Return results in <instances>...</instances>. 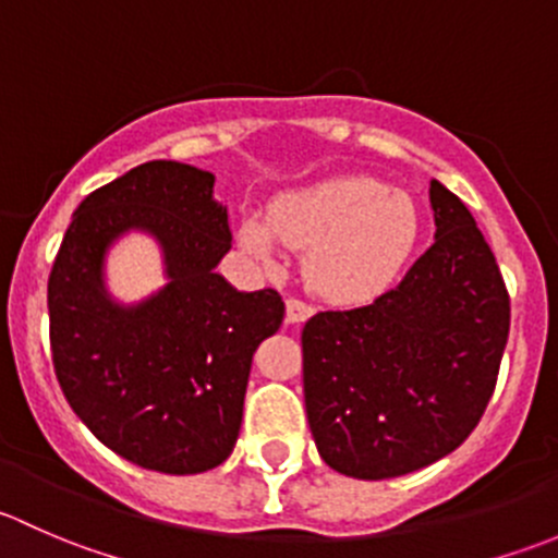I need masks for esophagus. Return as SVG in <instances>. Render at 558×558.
<instances>
[{"label": "esophagus", "mask_w": 558, "mask_h": 558, "mask_svg": "<svg viewBox=\"0 0 558 558\" xmlns=\"http://www.w3.org/2000/svg\"><path fill=\"white\" fill-rule=\"evenodd\" d=\"M311 315L313 307L307 305V302L296 300V296H289V300H286V320H289V324H300V320L311 318Z\"/></svg>", "instance_id": "34e87169"}]
</instances>
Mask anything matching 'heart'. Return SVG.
<instances>
[{
    "label": "heart",
    "instance_id": "obj_1",
    "mask_svg": "<svg viewBox=\"0 0 558 558\" xmlns=\"http://www.w3.org/2000/svg\"><path fill=\"white\" fill-rule=\"evenodd\" d=\"M421 234L418 205L367 174H340L272 202L267 223L245 218L240 243L272 262L278 243L305 253L311 289L335 305L380 296L413 256Z\"/></svg>",
    "mask_w": 558,
    "mask_h": 558
}]
</instances>
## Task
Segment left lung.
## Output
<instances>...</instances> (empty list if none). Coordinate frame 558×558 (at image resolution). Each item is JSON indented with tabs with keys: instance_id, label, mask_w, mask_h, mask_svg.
Wrapping results in <instances>:
<instances>
[{
	"instance_id": "8db88e82",
	"label": "left lung",
	"mask_w": 558,
	"mask_h": 558,
	"mask_svg": "<svg viewBox=\"0 0 558 558\" xmlns=\"http://www.w3.org/2000/svg\"><path fill=\"white\" fill-rule=\"evenodd\" d=\"M435 245L399 286L302 329L315 448L359 481L408 475L470 437L497 386L510 296L464 202L429 185Z\"/></svg>"
}]
</instances>
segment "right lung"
<instances>
[{
    "instance_id": "add662e5",
    "label": "right lung",
    "mask_w": 558,
    "mask_h": 558,
    "mask_svg": "<svg viewBox=\"0 0 558 558\" xmlns=\"http://www.w3.org/2000/svg\"><path fill=\"white\" fill-rule=\"evenodd\" d=\"M210 172L148 161L77 205L48 278L50 359L77 418L145 470L194 475L240 435L253 351L283 324L275 289L238 291L216 272L232 247ZM129 228L160 240L171 283L134 308L101 283L106 247Z\"/></svg>"
}]
</instances>
